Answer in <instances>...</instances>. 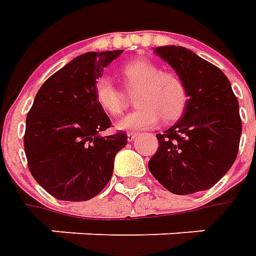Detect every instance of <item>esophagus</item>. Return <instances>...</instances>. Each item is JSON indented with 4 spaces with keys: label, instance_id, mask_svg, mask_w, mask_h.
<instances>
[{
    "label": "esophagus",
    "instance_id": "1",
    "mask_svg": "<svg viewBox=\"0 0 256 256\" xmlns=\"http://www.w3.org/2000/svg\"><path fill=\"white\" fill-rule=\"evenodd\" d=\"M135 136H136V132H128V134H126V138H128V141H130V142H132L134 140H135Z\"/></svg>",
    "mask_w": 256,
    "mask_h": 256
}]
</instances>
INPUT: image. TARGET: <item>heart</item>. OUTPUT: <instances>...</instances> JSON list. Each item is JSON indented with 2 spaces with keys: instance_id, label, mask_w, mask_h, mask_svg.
Wrapping results in <instances>:
<instances>
[{
  "instance_id": "heart-1",
  "label": "heart",
  "mask_w": 256,
  "mask_h": 256,
  "mask_svg": "<svg viewBox=\"0 0 256 256\" xmlns=\"http://www.w3.org/2000/svg\"><path fill=\"white\" fill-rule=\"evenodd\" d=\"M125 91L135 94L138 108L126 115L118 126L121 130H142L160 122H174L181 116L188 102V91L175 72L161 71L148 60H134L121 70ZM94 94L98 105L111 116H120L126 106V95L108 78H100Z\"/></svg>"
}]
</instances>
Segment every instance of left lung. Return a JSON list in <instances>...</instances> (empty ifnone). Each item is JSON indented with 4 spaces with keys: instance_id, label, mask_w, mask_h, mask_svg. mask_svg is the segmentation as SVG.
<instances>
[{
    "instance_id": "obj_1",
    "label": "left lung",
    "mask_w": 256,
    "mask_h": 256,
    "mask_svg": "<svg viewBox=\"0 0 256 256\" xmlns=\"http://www.w3.org/2000/svg\"><path fill=\"white\" fill-rule=\"evenodd\" d=\"M182 78L188 102L182 118L158 134L148 162L154 178L176 195L206 191L235 162L242 122L240 104L226 75L184 46L155 50Z\"/></svg>"
}]
</instances>
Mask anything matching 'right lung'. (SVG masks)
<instances>
[{"instance_id":"obj_1","label":"right lung","mask_w":256,"mask_h":256,"mask_svg":"<svg viewBox=\"0 0 256 256\" xmlns=\"http://www.w3.org/2000/svg\"><path fill=\"white\" fill-rule=\"evenodd\" d=\"M122 50L86 52L52 74L26 115L24 150L34 180L61 201H88L110 182L126 134L101 136L111 120L94 94L104 68Z\"/></svg>"}]
</instances>
